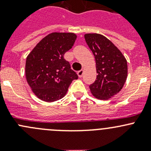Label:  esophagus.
I'll return each mask as SVG.
<instances>
[{
    "instance_id": "esophagus-1",
    "label": "esophagus",
    "mask_w": 151,
    "mask_h": 151,
    "mask_svg": "<svg viewBox=\"0 0 151 151\" xmlns=\"http://www.w3.org/2000/svg\"><path fill=\"white\" fill-rule=\"evenodd\" d=\"M83 74H84V71H83V70H80V71H79L78 72H77V74H78V77H80V78H81V77H83Z\"/></svg>"
}]
</instances>
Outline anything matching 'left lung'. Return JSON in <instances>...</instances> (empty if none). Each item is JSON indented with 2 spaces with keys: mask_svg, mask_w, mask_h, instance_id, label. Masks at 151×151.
I'll return each mask as SVG.
<instances>
[{
  "mask_svg": "<svg viewBox=\"0 0 151 151\" xmlns=\"http://www.w3.org/2000/svg\"><path fill=\"white\" fill-rule=\"evenodd\" d=\"M87 45L96 60V80L89 86L96 98L106 100L118 93L126 83L127 61L121 52L103 35L87 33Z\"/></svg>",
  "mask_w": 151,
  "mask_h": 151,
  "instance_id": "obj_1",
  "label": "left lung"
}]
</instances>
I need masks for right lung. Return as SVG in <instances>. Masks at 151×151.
I'll list each match as a JSON object with an SVG mask.
<instances>
[{"instance_id": "right-lung-1", "label": "right lung", "mask_w": 151, "mask_h": 151, "mask_svg": "<svg viewBox=\"0 0 151 151\" xmlns=\"http://www.w3.org/2000/svg\"><path fill=\"white\" fill-rule=\"evenodd\" d=\"M77 36L73 33H52L42 39L26 58L25 76L33 93L52 102L66 95L71 82L78 79L63 58Z\"/></svg>"}]
</instances>
